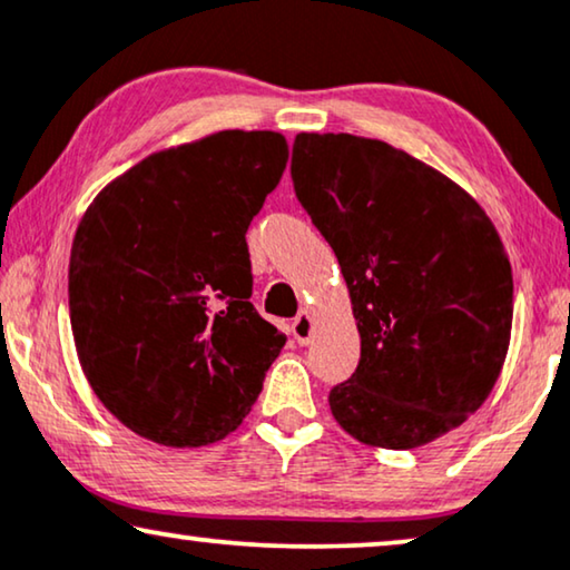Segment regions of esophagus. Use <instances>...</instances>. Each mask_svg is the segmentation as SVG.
<instances>
[{
	"label": "esophagus",
	"instance_id": "1",
	"mask_svg": "<svg viewBox=\"0 0 570 570\" xmlns=\"http://www.w3.org/2000/svg\"><path fill=\"white\" fill-rule=\"evenodd\" d=\"M311 334H314V322H311L308 314H298L293 318V337L298 345H306L311 340Z\"/></svg>",
	"mask_w": 570,
	"mask_h": 570
}]
</instances>
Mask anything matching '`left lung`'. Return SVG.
<instances>
[{
    "instance_id": "8db88e82",
    "label": "left lung",
    "mask_w": 570,
    "mask_h": 570,
    "mask_svg": "<svg viewBox=\"0 0 570 570\" xmlns=\"http://www.w3.org/2000/svg\"><path fill=\"white\" fill-rule=\"evenodd\" d=\"M291 176L361 332L355 373L330 392L334 420L381 449L454 431L509 353L513 277L495 225L462 186L379 139L303 131Z\"/></svg>"
}]
</instances>
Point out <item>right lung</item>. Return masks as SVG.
<instances>
[{
    "instance_id": "right-lung-1",
    "label": "right lung",
    "mask_w": 570,
    "mask_h": 570,
    "mask_svg": "<svg viewBox=\"0 0 570 570\" xmlns=\"http://www.w3.org/2000/svg\"><path fill=\"white\" fill-rule=\"evenodd\" d=\"M277 131L155 153L98 194L69 256V322L98 400L163 446L236 431L285 334L252 306L246 230L283 178Z\"/></svg>"
}]
</instances>
